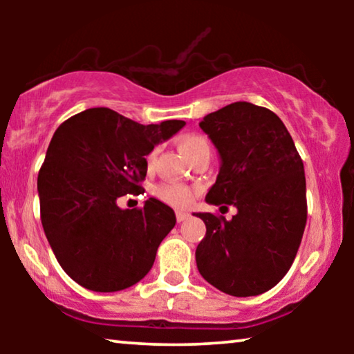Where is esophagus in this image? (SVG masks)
I'll list each match as a JSON object with an SVG mask.
<instances>
[{
  "label": "esophagus",
  "instance_id": "1",
  "mask_svg": "<svg viewBox=\"0 0 354 354\" xmlns=\"http://www.w3.org/2000/svg\"><path fill=\"white\" fill-rule=\"evenodd\" d=\"M176 217H177V222H182V221H185L187 217H188V212H185V211H177V212H176Z\"/></svg>",
  "mask_w": 354,
  "mask_h": 354
}]
</instances>
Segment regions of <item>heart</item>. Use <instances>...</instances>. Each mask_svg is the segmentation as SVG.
Returning a JSON list of instances; mask_svg holds the SVG:
<instances>
[{
    "mask_svg": "<svg viewBox=\"0 0 354 354\" xmlns=\"http://www.w3.org/2000/svg\"><path fill=\"white\" fill-rule=\"evenodd\" d=\"M178 148H180L183 156H185L190 162L203 156L209 158L211 154L209 140H207L205 135H200V133L183 135V137L178 140ZM156 158H158V148H154L147 156L148 171H151L154 167ZM154 193H156L159 200L167 203L169 206H174V207L188 206L193 200V195H195V192H193L190 187L180 185V183H159V185L154 188Z\"/></svg>",
    "mask_w": 354,
    "mask_h": 354,
    "instance_id": "1",
    "label": "heart"
}]
</instances>
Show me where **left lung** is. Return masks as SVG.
Segmentation results:
<instances>
[{
    "label": "left lung",
    "mask_w": 354,
    "mask_h": 354,
    "mask_svg": "<svg viewBox=\"0 0 354 354\" xmlns=\"http://www.w3.org/2000/svg\"><path fill=\"white\" fill-rule=\"evenodd\" d=\"M200 127L222 159L206 201L239 212L232 221L198 212L206 224L198 270L221 292L256 297L283 279L301 243L308 219L301 156L279 115L246 101L205 115Z\"/></svg>",
    "instance_id": "1"
}]
</instances>
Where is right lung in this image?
<instances>
[{
  "label": "right lung",
  "instance_id": "add662e5",
  "mask_svg": "<svg viewBox=\"0 0 354 354\" xmlns=\"http://www.w3.org/2000/svg\"><path fill=\"white\" fill-rule=\"evenodd\" d=\"M183 125L91 108L56 129L38 172L40 217L57 263L82 287L119 292L149 272L176 214L156 198L133 209L118 198L145 192L149 151Z\"/></svg>",
  "mask_w": 354,
  "mask_h": 354
}]
</instances>
